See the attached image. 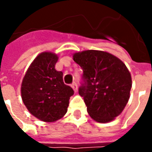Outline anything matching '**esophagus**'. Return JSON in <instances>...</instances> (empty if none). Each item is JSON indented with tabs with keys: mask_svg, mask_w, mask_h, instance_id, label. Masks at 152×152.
<instances>
[{
	"mask_svg": "<svg viewBox=\"0 0 152 152\" xmlns=\"http://www.w3.org/2000/svg\"><path fill=\"white\" fill-rule=\"evenodd\" d=\"M72 89H74V91H75V92H76V91L78 90V87H77V84H76V83L75 82V81H74V82H73L72 84Z\"/></svg>",
	"mask_w": 152,
	"mask_h": 152,
	"instance_id": "esophagus-1",
	"label": "esophagus"
}]
</instances>
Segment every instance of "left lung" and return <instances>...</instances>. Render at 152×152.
Masks as SVG:
<instances>
[{"label":"left lung","mask_w":152,"mask_h":152,"mask_svg":"<svg viewBox=\"0 0 152 152\" xmlns=\"http://www.w3.org/2000/svg\"><path fill=\"white\" fill-rule=\"evenodd\" d=\"M83 70L79 94L94 121L110 122L127 104L132 87L131 75L121 59L100 50H86L73 55Z\"/></svg>","instance_id":"obj_1"}]
</instances>
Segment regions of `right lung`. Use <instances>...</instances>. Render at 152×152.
Segmentation results:
<instances>
[{"label":"right lung","mask_w":152,"mask_h":152,"mask_svg":"<svg viewBox=\"0 0 152 152\" xmlns=\"http://www.w3.org/2000/svg\"><path fill=\"white\" fill-rule=\"evenodd\" d=\"M55 53L44 52L31 63L21 87L23 102L31 115L45 122H53L66 114L69 99L74 94L64 84L63 72L54 66Z\"/></svg>","instance_id":"1"}]
</instances>
